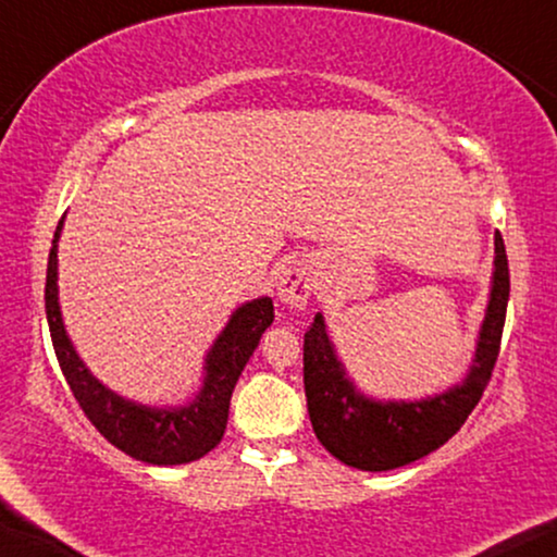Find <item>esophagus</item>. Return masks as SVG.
<instances>
[{
    "label": "esophagus",
    "mask_w": 557,
    "mask_h": 557,
    "mask_svg": "<svg viewBox=\"0 0 557 557\" xmlns=\"http://www.w3.org/2000/svg\"><path fill=\"white\" fill-rule=\"evenodd\" d=\"M314 292V271L309 263L296 261L281 273L278 278V301L292 309L307 307L309 296Z\"/></svg>",
    "instance_id": "obj_1"
}]
</instances>
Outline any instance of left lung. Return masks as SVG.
I'll return each mask as SVG.
<instances>
[{
  "mask_svg": "<svg viewBox=\"0 0 557 557\" xmlns=\"http://www.w3.org/2000/svg\"><path fill=\"white\" fill-rule=\"evenodd\" d=\"M509 301V265L502 235H494V276L476 355L461 385L423 400L380 403L364 398L347 377L317 314L304 334V391L317 438L347 467L387 471L423 459L461 429L490 383L499 357Z\"/></svg>",
  "mask_w": 557,
  "mask_h": 557,
  "instance_id": "left-lung-1",
  "label": "left lung"
}]
</instances>
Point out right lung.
I'll return each mask as SVG.
<instances>
[{
  "label": "right lung",
  "instance_id": "add662e5",
  "mask_svg": "<svg viewBox=\"0 0 557 557\" xmlns=\"http://www.w3.org/2000/svg\"><path fill=\"white\" fill-rule=\"evenodd\" d=\"M63 220L58 223L48 258V281H45V314L60 370L71 391L103 438L134 459L174 467V463L197 461L212 451L223 438L227 425L233 387L243 368L261 342V334L273 322V301L269 296L253 299L235 309L231 322L220 332L215 345L205 357V380L193 403L180 408H149L121 398L98 383L75 352L67 337L63 314L58 304V238Z\"/></svg>",
  "mask_w": 557,
  "mask_h": 557
}]
</instances>
